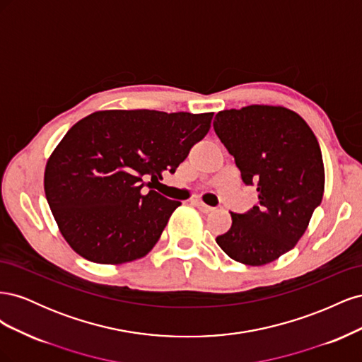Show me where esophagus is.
<instances>
[{
	"label": "esophagus",
	"mask_w": 362,
	"mask_h": 362,
	"mask_svg": "<svg viewBox=\"0 0 362 362\" xmlns=\"http://www.w3.org/2000/svg\"><path fill=\"white\" fill-rule=\"evenodd\" d=\"M193 205H194V206H198L202 213H210V211H213V210H214L213 206L204 204L202 201H193Z\"/></svg>",
	"instance_id": "34e87169"
}]
</instances>
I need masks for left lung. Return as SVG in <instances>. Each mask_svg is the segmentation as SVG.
<instances>
[{
    "mask_svg": "<svg viewBox=\"0 0 362 362\" xmlns=\"http://www.w3.org/2000/svg\"><path fill=\"white\" fill-rule=\"evenodd\" d=\"M217 137L235 160L258 204L231 213L229 231L216 238L225 254L246 266H262L291 250L322 204V151L305 120L286 107L249 105L218 112Z\"/></svg>",
    "mask_w": 362,
    "mask_h": 362,
    "instance_id": "left-lung-1",
    "label": "left lung"
}]
</instances>
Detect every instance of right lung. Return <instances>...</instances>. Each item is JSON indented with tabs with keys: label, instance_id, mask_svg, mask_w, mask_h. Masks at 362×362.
<instances>
[{
	"label": "right lung",
	"instance_id": "add662e5",
	"mask_svg": "<svg viewBox=\"0 0 362 362\" xmlns=\"http://www.w3.org/2000/svg\"><path fill=\"white\" fill-rule=\"evenodd\" d=\"M213 113L105 110L76 122L54 149L45 194L60 233L86 259L122 264L156 246L180 201L144 178L175 173L211 127Z\"/></svg>",
	"mask_w": 362,
	"mask_h": 362
}]
</instances>
